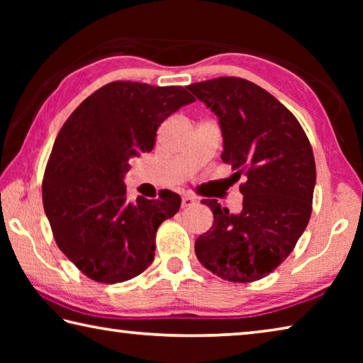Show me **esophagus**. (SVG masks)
<instances>
[{
  "instance_id": "34e87169",
  "label": "esophagus",
  "mask_w": 363,
  "mask_h": 363,
  "mask_svg": "<svg viewBox=\"0 0 363 363\" xmlns=\"http://www.w3.org/2000/svg\"><path fill=\"white\" fill-rule=\"evenodd\" d=\"M194 203H195L194 196H190V195H184L182 196V201H181V206L182 208H189V206H192Z\"/></svg>"
}]
</instances>
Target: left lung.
<instances>
[{
	"label": "left lung",
	"mask_w": 363,
	"mask_h": 363,
	"mask_svg": "<svg viewBox=\"0 0 363 363\" xmlns=\"http://www.w3.org/2000/svg\"><path fill=\"white\" fill-rule=\"evenodd\" d=\"M218 116L224 163L243 173V208L229 213L218 200L213 227L195 242V255L218 277L255 281L286 259L312 211L315 160L294 115L266 89L235 77L187 86Z\"/></svg>",
	"instance_id": "8db88e82"
}]
</instances>
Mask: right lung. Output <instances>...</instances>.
<instances>
[{
	"instance_id": "1",
	"label": "right lung",
	"mask_w": 363,
	"mask_h": 363,
	"mask_svg": "<svg viewBox=\"0 0 363 363\" xmlns=\"http://www.w3.org/2000/svg\"><path fill=\"white\" fill-rule=\"evenodd\" d=\"M195 99L181 86L113 82L79 104L54 143L43 206L60 251L101 284L130 280L150 266L155 233L181 196L128 201L130 160L150 152L157 130Z\"/></svg>"
}]
</instances>
